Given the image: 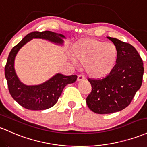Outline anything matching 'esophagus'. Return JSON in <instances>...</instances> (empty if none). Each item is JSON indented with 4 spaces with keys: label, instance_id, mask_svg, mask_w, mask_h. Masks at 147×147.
I'll return each instance as SVG.
<instances>
[{
    "label": "esophagus",
    "instance_id": "1",
    "mask_svg": "<svg viewBox=\"0 0 147 147\" xmlns=\"http://www.w3.org/2000/svg\"><path fill=\"white\" fill-rule=\"evenodd\" d=\"M85 80V77L82 75H79L77 77V81H82V80Z\"/></svg>",
    "mask_w": 147,
    "mask_h": 147
}]
</instances>
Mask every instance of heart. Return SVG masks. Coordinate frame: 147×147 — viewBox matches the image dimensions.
Returning <instances> with one entry per match:
<instances>
[{"mask_svg": "<svg viewBox=\"0 0 147 147\" xmlns=\"http://www.w3.org/2000/svg\"><path fill=\"white\" fill-rule=\"evenodd\" d=\"M76 61L84 65L86 72L92 78L102 79L114 70L119 52L115 45L93 39L79 42L72 48Z\"/></svg>", "mask_w": 147, "mask_h": 147, "instance_id": "b5f03b06", "label": "heart"}]
</instances>
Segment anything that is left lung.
I'll return each instance as SVG.
<instances>
[{
	"mask_svg": "<svg viewBox=\"0 0 147 147\" xmlns=\"http://www.w3.org/2000/svg\"><path fill=\"white\" fill-rule=\"evenodd\" d=\"M117 46V64L107 77L101 80L88 79L91 93L86 98L88 108L97 114H111L128 107L142 83L143 62L131 45L107 37Z\"/></svg>",
	"mask_w": 147,
	"mask_h": 147,
	"instance_id": "8db88e82",
	"label": "left lung"
}]
</instances>
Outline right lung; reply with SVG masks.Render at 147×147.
Listing matches in <instances>:
<instances>
[{
  "label": "right lung",
  "instance_id": "right-lung-1",
  "mask_svg": "<svg viewBox=\"0 0 147 147\" xmlns=\"http://www.w3.org/2000/svg\"><path fill=\"white\" fill-rule=\"evenodd\" d=\"M33 38L44 39L58 45H63L62 34L46 31H34L29 33L20 42L12 48L8 56L5 67V75L8 88L12 97L21 106L30 110H43L53 107L57 102L64 87L75 82L77 75L66 76L62 74L56 75L49 80L39 85H26L19 80L14 70V59L19 49Z\"/></svg>",
  "mask_w": 147,
  "mask_h": 147
}]
</instances>
